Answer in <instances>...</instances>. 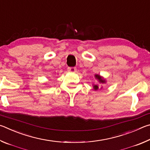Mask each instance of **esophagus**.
Listing matches in <instances>:
<instances>
[{
	"instance_id": "obj_1",
	"label": "esophagus",
	"mask_w": 150,
	"mask_h": 150,
	"mask_svg": "<svg viewBox=\"0 0 150 150\" xmlns=\"http://www.w3.org/2000/svg\"><path fill=\"white\" fill-rule=\"evenodd\" d=\"M67 71L69 73H75L77 71V69L75 67H68Z\"/></svg>"
}]
</instances>
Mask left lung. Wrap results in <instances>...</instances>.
I'll return each instance as SVG.
<instances>
[{
  "label": "left lung",
  "mask_w": 150,
  "mask_h": 150,
  "mask_svg": "<svg viewBox=\"0 0 150 150\" xmlns=\"http://www.w3.org/2000/svg\"><path fill=\"white\" fill-rule=\"evenodd\" d=\"M95 78L98 81V82H99L100 83H106L105 79H104L102 77H101L100 75H95ZM93 88H94V89H95V90H97L98 88V86L95 85L93 86Z\"/></svg>",
  "instance_id": "obj_1"
}]
</instances>
